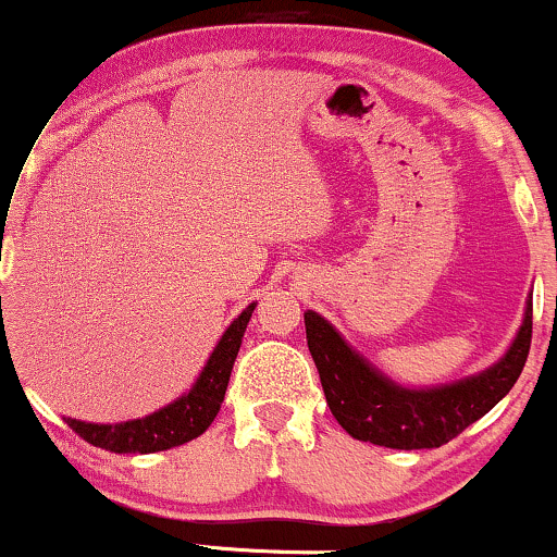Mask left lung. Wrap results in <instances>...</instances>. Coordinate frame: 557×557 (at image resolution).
Instances as JSON below:
<instances>
[{"label": "left lung", "mask_w": 557, "mask_h": 557, "mask_svg": "<svg viewBox=\"0 0 557 557\" xmlns=\"http://www.w3.org/2000/svg\"><path fill=\"white\" fill-rule=\"evenodd\" d=\"M304 322L332 417L350 437L393 450L440 447L458 437L510 393L532 345L529 304L510 350L487 372L445 387L408 389L369 367L317 311H306Z\"/></svg>", "instance_id": "obj_1"}]
</instances>
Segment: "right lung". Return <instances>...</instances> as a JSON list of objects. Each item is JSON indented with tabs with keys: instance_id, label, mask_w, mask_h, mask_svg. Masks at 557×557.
<instances>
[{
	"instance_id": "1",
	"label": "right lung",
	"mask_w": 557,
	"mask_h": 557,
	"mask_svg": "<svg viewBox=\"0 0 557 557\" xmlns=\"http://www.w3.org/2000/svg\"><path fill=\"white\" fill-rule=\"evenodd\" d=\"M253 306L257 304L248 306L225 330L188 395L159 408L151 417L123 421V424H88V421L65 419L67 426L86 443L112 453H157L196 440L198 434L209 430V424L220 413L230 372H233L235 356H238L243 332H246L248 319L253 314Z\"/></svg>"
}]
</instances>
